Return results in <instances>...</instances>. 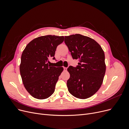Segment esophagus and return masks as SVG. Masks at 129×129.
Segmentation results:
<instances>
[{
	"label": "esophagus",
	"instance_id": "esophagus-1",
	"mask_svg": "<svg viewBox=\"0 0 129 129\" xmlns=\"http://www.w3.org/2000/svg\"><path fill=\"white\" fill-rule=\"evenodd\" d=\"M63 68H64V71H67V67H64Z\"/></svg>",
	"mask_w": 129,
	"mask_h": 129
}]
</instances>
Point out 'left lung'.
Listing matches in <instances>:
<instances>
[{
	"label": "left lung",
	"instance_id": "8db88e82",
	"mask_svg": "<svg viewBox=\"0 0 129 129\" xmlns=\"http://www.w3.org/2000/svg\"><path fill=\"white\" fill-rule=\"evenodd\" d=\"M64 42L73 58L79 59L78 65L67 69L69 91L79 99L89 98L103 82L106 68L104 52L95 40L79 34L65 36Z\"/></svg>",
	"mask_w": 129,
	"mask_h": 129
}]
</instances>
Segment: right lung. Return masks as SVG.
Segmentation results:
<instances>
[{
	"mask_svg": "<svg viewBox=\"0 0 129 129\" xmlns=\"http://www.w3.org/2000/svg\"><path fill=\"white\" fill-rule=\"evenodd\" d=\"M64 40L63 36L47 35L37 38L29 42L23 50L20 72L26 90L34 98L44 99L55 91L62 67L48 64L49 59H55L57 46Z\"/></svg>",
	"mask_w": 129,
	"mask_h": 129,
	"instance_id": "right-lung-1",
	"label": "right lung"
}]
</instances>
